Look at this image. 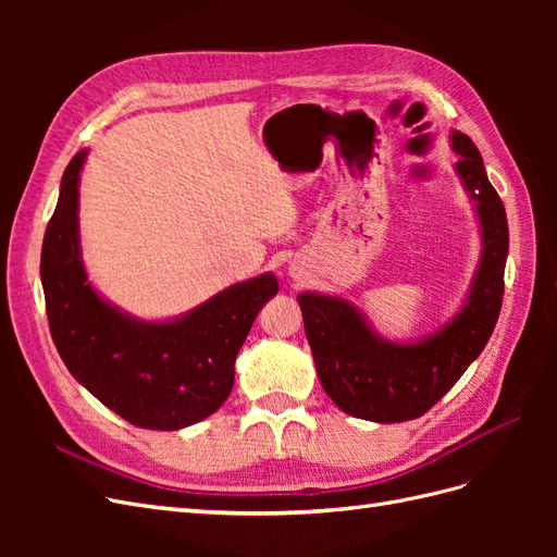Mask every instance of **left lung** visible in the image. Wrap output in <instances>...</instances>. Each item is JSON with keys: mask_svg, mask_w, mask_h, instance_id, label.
Listing matches in <instances>:
<instances>
[{"mask_svg": "<svg viewBox=\"0 0 557 557\" xmlns=\"http://www.w3.org/2000/svg\"><path fill=\"white\" fill-rule=\"evenodd\" d=\"M448 141L460 156L455 174L474 201L481 234V258L458 311L425 336L395 342L342 295H297L320 385L352 418L404 423L423 416L481 356L495 330L509 256L507 211L474 141L458 129Z\"/></svg>", "mask_w": 557, "mask_h": 557, "instance_id": "8db88e82", "label": "left lung"}]
</instances>
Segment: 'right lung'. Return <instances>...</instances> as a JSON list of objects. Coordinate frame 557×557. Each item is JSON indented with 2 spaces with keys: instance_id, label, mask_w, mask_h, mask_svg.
Wrapping results in <instances>:
<instances>
[{
  "instance_id": "add662e5",
  "label": "right lung",
  "mask_w": 557,
  "mask_h": 557,
  "mask_svg": "<svg viewBox=\"0 0 557 557\" xmlns=\"http://www.w3.org/2000/svg\"><path fill=\"white\" fill-rule=\"evenodd\" d=\"M88 148L66 164L41 246L53 342L72 376L127 423L183 430L223 407L234 360L260 309L278 293L272 272L215 293L174 318L146 320L99 293L83 264L78 185Z\"/></svg>"
}]
</instances>
